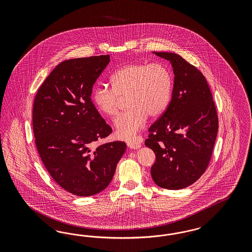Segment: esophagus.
<instances>
[{
  "instance_id": "obj_1",
  "label": "esophagus",
  "mask_w": 252,
  "mask_h": 252,
  "mask_svg": "<svg viewBox=\"0 0 252 252\" xmlns=\"http://www.w3.org/2000/svg\"><path fill=\"white\" fill-rule=\"evenodd\" d=\"M127 146L129 147L130 149H133V150H137V149H139L140 148V143H138V142H136V141H131V142H128L127 143Z\"/></svg>"
}]
</instances>
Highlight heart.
Instances as JSON below:
<instances>
[{"label":"heart","instance_id":"heart-1","mask_svg":"<svg viewBox=\"0 0 252 252\" xmlns=\"http://www.w3.org/2000/svg\"><path fill=\"white\" fill-rule=\"evenodd\" d=\"M112 88L97 85L92 100L102 115L118 114L121 99L127 96V111L115 120V132L121 139L129 140L151 118L160 116L170 102L173 78L169 69L160 63H134L116 69L110 78Z\"/></svg>","mask_w":252,"mask_h":252}]
</instances>
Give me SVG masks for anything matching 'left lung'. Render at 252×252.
<instances>
[{"label": "left lung", "mask_w": 252, "mask_h": 252, "mask_svg": "<svg viewBox=\"0 0 252 252\" xmlns=\"http://www.w3.org/2000/svg\"><path fill=\"white\" fill-rule=\"evenodd\" d=\"M172 63V99L149 128L145 145L156 160L151 172L162 189L176 190L195 183L212 158L218 132V116L205 76L174 53H153Z\"/></svg>", "instance_id": "obj_1"}]
</instances>
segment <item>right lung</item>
Returning <instances> with one entry per match:
<instances>
[{"label": "right lung", "mask_w": 252, "mask_h": 252, "mask_svg": "<svg viewBox=\"0 0 252 252\" xmlns=\"http://www.w3.org/2000/svg\"><path fill=\"white\" fill-rule=\"evenodd\" d=\"M109 62V55L62 62L34 99L32 124L40 159L56 183L79 197L106 189L126 149L122 141L96 146L112 133L91 99Z\"/></svg>", "instance_id": "right-lung-1"}]
</instances>
